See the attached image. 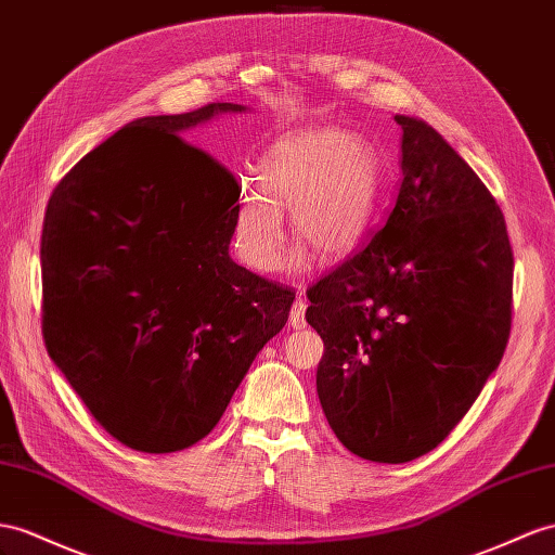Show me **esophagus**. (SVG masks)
Listing matches in <instances>:
<instances>
[{"instance_id": "obj_1", "label": "esophagus", "mask_w": 555, "mask_h": 555, "mask_svg": "<svg viewBox=\"0 0 555 555\" xmlns=\"http://www.w3.org/2000/svg\"><path fill=\"white\" fill-rule=\"evenodd\" d=\"M305 311H307L305 300H295V305H293V309H291V317H288V325H291L293 331H302L305 325H307Z\"/></svg>"}]
</instances>
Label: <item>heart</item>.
<instances>
[{
    "instance_id": "1",
    "label": "heart",
    "mask_w": 555,
    "mask_h": 555,
    "mask_svg": "<svg viewBox=\"0 0 555 555\" xmlns=\"http://www.w3.org/2000/svg\"><path fill=\"white\" fill-rule=\"evenodd\" d=\"M382 159L371 140L345 129H302L274 140L260 162V178L241 182L232 218L236 258L258 274H274L293 234L323 262L343 260L359 246L377 204ZM297 248L288 267H307Z\"/></svg>"
}]
</instances>
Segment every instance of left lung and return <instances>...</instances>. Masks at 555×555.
Wrapping results in <instances>:
<instances>
[{
    "instance_id": "left-lung-1",
    "label": "left lung",
    "mask_w": 555,
    "mask_h": 555,
    "mask_svg": "<svg viewBox=\"0 0 555 555\" xmlns=\"http://www.w3.org/2000/svg\"><path fill=\"white\" fill-rule=\"evenodd\" d=\"M393 119L403 178L385 227L307 293L325 420L379 464L422 457L468 413L504 357L514 286L486 184L429 124Z\"/></svg>"
}]
</instances>
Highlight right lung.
<instances>
[{
  "mask_svg": "<svg viewBox=\"0 0 555 555\" xmlns=\"http://www.w3.org/2000/svg\"><path fill=\"white\" fill-rule=\"evenodd\" d=\"M241 112L212 103L126 124L49 198L47 351L95 422L140 452L208 436L295 300L230 258L238 184L182 140Z\"/></svg>",
  "mask_w": 555,
  "mask_h": 555,
  "instance_id": "add662e5",
  "label": "right lung"
}]
</instances>
